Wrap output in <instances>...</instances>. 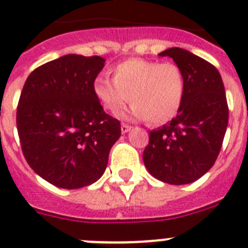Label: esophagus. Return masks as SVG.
Instances as JSON below:
<instances>
[{"mask_svg": "<svg viewBox=\"0 0 248 248\" xmlns=\"http://www.w3.org/2000/svg\"><path fill=\"white\" fill-rule=\"evenodd\" d=\"M131 129L130 125H128V124H125V123H123L122 124V133L123 134H125V133H128L129 130Z\"/></svg>", "mask_w": 248, "mask_h": 248, "instance_id": "esophagus-1", "label": "esophagus"}]
</instances>
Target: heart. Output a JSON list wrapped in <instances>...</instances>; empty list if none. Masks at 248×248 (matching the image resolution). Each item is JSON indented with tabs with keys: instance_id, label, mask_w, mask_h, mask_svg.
Segmentation results:
<instances>
[{
	"instance_id": "1",
	"label": "heart",
	"mask_w": 248,
	"mask_h": 248,
	"mask_svg": "<svg viewBox=\"0 0 248 248\" xmlns=\"http://www.w3.org/2000/svg\"><path fill=\"white\" fill-rule=\"evenodd\" d=\"M113 80L98 77L93 93L104 110L117 114L130 100L129 115L150 124H164L180 110L185 76L175 63L131 58L111 68Z\"/></svg>"
}]
</instances>
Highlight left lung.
I'll list each match as a JSON object with an SVG mask.
<instances>
[{"mask_svg":"<svg viewBox=\"0 0 248 248\" xmlns=\"http://www.w3.org/2000/svg\"><path fill=\"white\" fill-rule=\"evenodd\" d=\"M171 57L183 69V104L171 122L150 131L143 153L148 171L157 180L184 185L209 171L220 154L229 123L222 78L215 65L181 48L159 54Z\"/></svg>","mask_w":248,"mask_h":248,"instance_id":"obj_1","label":"left lung"}]
</instances>
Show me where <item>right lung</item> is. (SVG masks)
Here are the masks:
<instances>
[{"instance_id":"right-lung-1","label":"right lung","mask_w":248,"mask_h":248,"mask_svg":"<svg viewBox=\"0 0 248 248\" xmlns=\"http://www.w3.org/2000/svg\"><path fill=\"white\" fill-rule=\"evenodd\" d=\"M104 62L99 56L67 54L36 68L21 92L16 123L22 153L57 187L79 189L99 180L122 134L119 120L93 93Z\"/></svg>"}]
</instances>
